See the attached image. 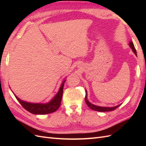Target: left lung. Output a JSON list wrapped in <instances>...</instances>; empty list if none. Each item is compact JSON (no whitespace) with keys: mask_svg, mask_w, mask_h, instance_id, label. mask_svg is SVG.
Segmentation results:
<instances>
[{"mask_svg":"<svg viewBox=\"0 0 146 146\" xmlns=\"http://www.w3.org/2000/svg\"><path fill=\"white\" fill-rule=\"evenodd\" d=\"M129 46L130 47V48L132 49V51L134 52V54H135L136 56H137V54H136V50L135 48L134 44L133 42L130 41L129 42ZM87 91L86 90V96H85V102L87 104V105L91 109L95 110V111H100V112H105V111H113L115 109H116L117 107H119L120 105L115 106V107H100V106H98V105H96L91 104V102H90L89 100H88V98H87Z\"/></svg>","mask_w":146,"mask_h":146,"instance_id":"1","label":"left lung"}]
</instances>
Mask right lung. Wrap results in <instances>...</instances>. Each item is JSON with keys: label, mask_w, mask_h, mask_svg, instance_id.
Listing matches in <instances>:
<instances>
[{"label": "right lung", "mask_w": 146, "mask_h": 146, "mask_svg": "<svg viewBox=\"0 0 146 146\" xmlns=\"http://www.w3.org/2000/svg\"><path fill=\"white\" fill-rule=\"evenodd\" d=\"M66 80V79H64L62 83H61V86L60 87L57 94L48 102L46 104L28 102H25L20 99L14 93L13 94H14L16 98L19 101L21 105L27 111L31 113L36 114H45L54 113L58 109L61 105V99H62L63 96V86Z\"/></svg>", "instance_id": "obj_1"}]
</instances>
